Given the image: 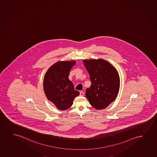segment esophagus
Instances as JSON below:
<instances>
[{
	"label": "esophagus",
	"instance_id": "1",
	"mask_svg": "<svg viewBox=\"0 0 157 157\" xmlns=\"http://www.w3.org/2000/svg\"><path fill=\"white\" fill-rule=\"evenodd\" d=\"M84 95V92H80V96H83Z\"/></svg>",
	"mask_w": 157,
	"mask_h": 157
}]
</instances>
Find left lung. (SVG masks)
Here are the masks:
<instances>
[{
    "label": "left lung",
    "instance_id": "obj_1",
    "mask_svg": "<svg viewBox=\"0 0 157 157\" xmlns=\"http://www.w3.org/2000/svg\"><path fill=\"white\" fill-rule=\"evenodd\" d=\"M90 75L91 86L86 90V96L96 109L106 108L117 98L120 79L116 69L104 59L83 60Z\"/></svg>",
    "mask_w": 157,
    "mask_h": 157
}]
</instances>
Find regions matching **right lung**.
Segmentation results:
<instances>
[{
  "label": "right lung",
  "mask_w": 157,
  "mask_h": 157,
  "mask_svg": "<svg viewBox=\"0 0 157 157\" xmlns=\"http://www.w3.org/2000/svg\"><path fill=\"white\" fill-rule=\"evenodd\" d=\"M75 64V61L57 62L45 74L43 83L45 94L59 110L69 109L75 98L79 95L69 79L70 71Z\"/></svg>",
  "instance_id": "1"
}]
</instances>
